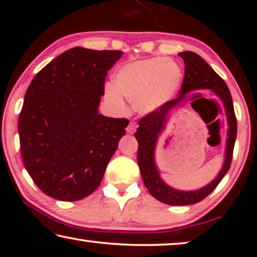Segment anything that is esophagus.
<instances>
[{"instance_id": "obj_1", "label": "esophagus", "mask_w": 257, "mask_h": 257, "mask_svg": "<svg viewBox=\"0 0 257 257\" xmlns=\"http://www.w3.org/2000/svg\"><path fill=\"white\" fill-rule=\"evenodd\" d=\"M136 123L135 122H130L129 123V125H128V128H127V133L128 134H134L135 132H136Z\"/></svg>"}]
</instances>
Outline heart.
Masks as SVG:
<instances>
[{
  "instance_id": "1",
  "label": "heart",
  "mask_w": 257,
  "mask_h": 257,
  "mask_svg": "<svg viewBox=\"0 0 257 257\" xmlns=\"http://www.w3.org/2000/svg\"><path fill=\"white\" fill-rule=\"evenodd\" d=\"M177 63L164 58H153L128 63L114 76V87L107 86L105 97L113 105L123 106V96L142 113L163 105L177 92L181 81Z\"/></svg>"
}]
</instances>
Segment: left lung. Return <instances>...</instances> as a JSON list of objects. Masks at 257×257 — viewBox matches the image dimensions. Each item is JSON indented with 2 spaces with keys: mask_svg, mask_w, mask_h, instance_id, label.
Instances as JSON below:
<instances>
[{
  "mask_svg": "<svg viewBox=\"0 0 257 257\" xmlns=\"http://www.w3.org/2000/svg\"><path fill=\"white\" fill-rule=\"evenodd\" d=\"M179 56L184 59L185 62V77L182 80L179 96L168 101L158 110L143 116L139 120V127L135 133V137L138 142L137 160L142 178L152 196L169 205H190V204L201 202L208 196L228 172L231 164L234 142L237 136V119L233 110L231 94L222 78L217 75L201 56L194 52H181ZM196 89H212L224 103L229 127L226 160L219 175L211 184L197 191L182 192L168 186L160 179L155 164L154 152L157 139L165 126L167 113L185 97L187 92Z\"/></svg>",
  "mask_w": 257,
  "mask_h": 257,
  "instance_id": "left-lung-1",
  "label": "left lung"
}]
</instances>
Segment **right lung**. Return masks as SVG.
Wrapping results in <instances>:
<instances>
[{"instance_id": "right-lung-1", "label": "right lung", "mask_w": 257, "mask_h": 257, "mask_svg": "<svg viewBox=\"0 0 257 257\" xmlns=\"http://www.w3.org/2000/svg\"><path fill=\"white\" fill-rule=\"evenodd\" d=\"M122 52L73 47L34 77L18 130L26 170L43 193L73 202L97 189L128 119L98 113L107 71Z\"/></svg>"}]
</instances>
